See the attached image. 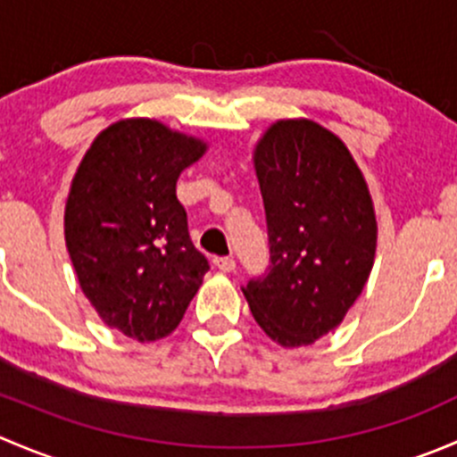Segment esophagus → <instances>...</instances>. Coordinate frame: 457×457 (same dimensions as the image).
<instances>
[{"label":"esophagus","mask_w":457,"mask_h":457,"mask_svg":"<svg viewBox=\"0 0 457 457\" xmlns=\"http://www.w3.org/2000/svg\"><path fill=\"white\" fill-rule=\"evenodd\" d=\"M214 267L216 270H220V271H234L237 270V261H234L232 256H219V258H214Z\"/></svg>","instance_id":"1"}]
</instances>
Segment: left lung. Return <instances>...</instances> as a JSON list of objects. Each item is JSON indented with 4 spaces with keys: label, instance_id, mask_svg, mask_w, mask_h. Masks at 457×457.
<instances>
[{
    "label": "left lung",
    "instance_id": "1",
    "mask_svg": "<svg viewBox=\"0 0 457 457\" xmlns=\"http://www.w3.org/2000/svg\"><path fill=\"white\" fill-rule=\"evenodd\" d=\"M270 267L243 287L274 343L303 347L343 322L365 289L378 223L361 168L310 119H283L254 147Z\"/></svg>",
    "mask_w": 457,
    "mask_h": 457
}]
</instances>
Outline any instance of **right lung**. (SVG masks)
I'll return each mask as SVG.
<instances>
[{
	"label": "right lung",
	"instance_id": "add662e5",
	"mask_svg": "<svg viewBox=\"0 0 457 457\" xmlns=\"http://www.w3.org/2000/svg\"><path fill=\"white\" fill-rule=\"evenodd\" d=\"M207 143L154 119L105 128L81 159L63 234L101 320L139 343L172 334L210 270L192 245L177 181Z\"/></svg>",
	"mask_w": 457,
	"mask_h": 457
}]
</instances>
